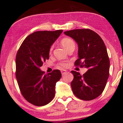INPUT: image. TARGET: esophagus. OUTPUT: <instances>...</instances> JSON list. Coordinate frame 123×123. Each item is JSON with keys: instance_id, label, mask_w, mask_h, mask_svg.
Returning a JSON list of instances; mask_svg holds the SVG:
<instances>
[{"instance_id": "obj_1", "label": "esophagus", "mask_w": 123, "mask_h": 123, "mask_svg": "<svg viewBox=\"0 0 123 123\" xmlns=\"http://www.w3.org/2000/svg\"><path fill=\"white\" fill-rule=\"evenodd\" d=\"M61 72H62V75H65V74H67V71L66 70H62L61 71Z\"/></svg>"}]
</instances>
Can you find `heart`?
Instances as JSON below:
<instances>
[{
  "label": "heart",
  "instance_id": "heart-1",
  "mask_svg": "<svg viewBox=\"0 0 123 123\" xmlns=\"http://www.w3.org/2000/svg\"><path fill=\"white\" fill-rule=\"evenodd\" d=\"M61 44L64 47V48L67 50L71 45H75V43H74V42L72 39L69 38H64L62 39L61 41ZM52 49L53 46H51V48H50V52L52 51ZM67 65V64H66V63H62V64H60V66L63 67H66Z\"/></svg>",
  "mask_w": 123,
  "mask_h": 123
}]
</instances>
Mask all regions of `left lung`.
Returning <instances> with one entry per match:
<instances>
[{"instance_id":"1","label":"left lung","mask_w":123,"mask_h":123,"mask_svg":"<svg viewBox=\"0 0 123 123\" xmlns=\"http://www.w3.org/2000/svg\"><path fill=\"white\" fill-rule=\"evenodd\" d=\"M78 45V57L75 66L88 69L83 76L72 71L74 79L71 83L77 98L91 100L103 92L109 77L110 59L107 48L100 36L89 29H76L64 32Z\"/></svg>"}]
</instances>
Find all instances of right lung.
<instances>
[{"label":"right lung","mask_w":123,"mask_h":123,"mask_svg":"<svg viewBox=\"0 0 123 123\" xmlns=\"http://www.w3.org/2000/svg\"><path fill=\"white\" fill-rule=\"evenodd\" d=\"M63 30L36 31L25 39L16 57V77L21 93L27 101L43 106L52 101L56 83L60 79V70L44 75L40 67L49 59L51 46Z\"/></svg>","instance_id":"1"}]
</instances>
